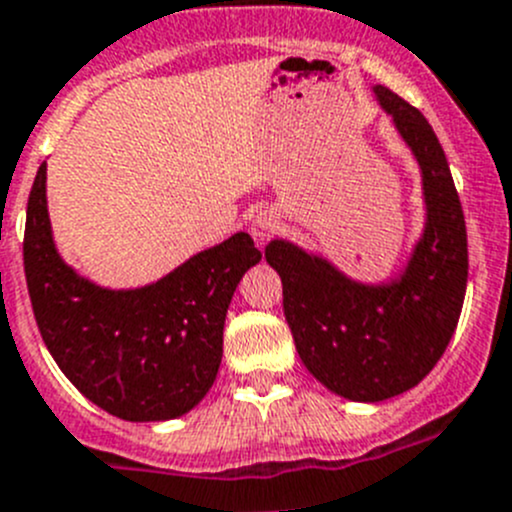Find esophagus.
Masks as SVG:
<instances>
[{"mask_svg": "<svg viewBox=\"0 0 512 512\" xmlns=\"http://www.w3.org/2000/svg\"><path fill=\"white\" fill-rule=\"evenodd\" d=\"M248 228H251V236L256 241H266V238L274 236V231L279 228V221H276V216L271 211H259L251 218V226Z\"/></svg>", "mask_w": 512, "mask_h": 512, "instance_id": "esophagus-1", "label": "esophagus"}]
</instances>
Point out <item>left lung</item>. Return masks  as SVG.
Returning <instances> with one entry per match:
<instances>
[{"instance_id": "left-lung-1", "label": "left lung", "mask_w": 512, "mask_h": 512, "mask_svg": "<svg viewBox=\"0 0 512 512\" xmlns=\"http://www.w3.org/2000/svg\"><path fill=\"white\" fill-rule=\"evenodd\" d=\"M372 92L422 173L425 228L405 269L367 284L284 238L266 246L301 362L352 402L397 397L432 372L455 334L467 286L465 216L445 150L417 107L382 85Z\"/></svg>"}]
</instances>
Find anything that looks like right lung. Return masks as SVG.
<instances>
[{"label":"right lung","mask_w":512,"mask_h":512,"mask_svg":"<svg viewBox=\"0 0 512 512\" xmlns=\"http://www.w3.org/2000/svg\"><path fill=\"white\" fill-rule=\"evenodd\" d=\"M261 261L248 233L196 253L138 289H105L65 264L47 211V163L27 203L24 276L34 319L67 379L128 422L186 415L216 382L238 281Z\"/></svg>","instance_id":"1"}]
</instances>
